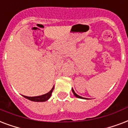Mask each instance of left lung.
Listing matches in <instances>:
<instances>
[{
    "instance_id": "1",
    "label": "left lung",
    "mask_w": 128,
    "mask_h": 128,
    "mask_svg": "<svg viewBox=\"0 0 128 128\" xmlns=\"http://www.w3.org/2000/svg\"><path fill=\"white\" fill-rule=\"evenodd\" d=\"M72 92H73V94H74V95H75V96H76V97H77V98H82V99H84V98H82V97H81V96H78V94H76V93H75V92H74V90H72Z\"/></svg>"
}]
</instances>
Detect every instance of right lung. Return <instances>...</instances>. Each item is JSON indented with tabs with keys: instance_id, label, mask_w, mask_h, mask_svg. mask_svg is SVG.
Masks as SVG:
<instances>
[{
	"instance_id": "right-lung-1",
	"label": "right lung",
	"mask_w": 128,
	"mask_h": 128,
	"mask_svg": "<svg viewBox=\"0 0 128 128\" xmlns=\"http://www.w3.org/2000/svg\"><path fill=\"white\" fill-rule=\"evenodd\" d=\"M53 90H54V87L52 88V90H50L48 93L44 94V95H42V96H36V97H27V96H23L25 98H26V99H28V100H30V101H33V102H45V101H46V100L50 98Z\"/></svg>"
}]
</instances>
